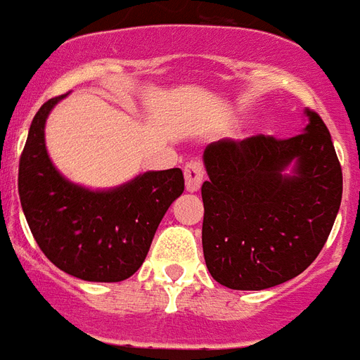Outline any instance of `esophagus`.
Here are the masks:
<instances>
[{
    "mask_svg": "<svg viewBox=\"0 0 360 360\" xmlns=\"http://www.w3.org/2000/svg\"><path fill=\"white\" fill-rule=\"evenodd\" d=\"M204 164L200 160L186 162L185 166V186L188 192H196L204 183Z\"/></svg>",
    "mask_w": 360,
    "mask_h": 360,
    "instance_id": "esophagus-1",
    "label": "esophagus"
}]
</instances>
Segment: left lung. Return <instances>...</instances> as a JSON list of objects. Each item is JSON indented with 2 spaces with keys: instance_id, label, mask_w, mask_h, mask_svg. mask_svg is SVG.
<instances>
[{
  "instance_id": "1",
  "label": "left lung",
  "mask_w": 360,
  "mask_h": 360,
  "mask_svg": "<svg viewBox=\"0 0 360 360\" xmlns=\"http://www.w3.org/2000/svg\"><path fill=\"white\" fill-rule=\"evenodd\" d=\"M289 139H221L204 150L202 245L217 283L262 290L306 270L321 253L342 202L330 131L314 111Z\"/></svg>"
}]
</instances>
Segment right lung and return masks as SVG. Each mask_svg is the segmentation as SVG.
Returning <instances> with one entry per match:
<instances>
[{"label": "right lung", "instance_id": "right-lung-1", "mask_svg": "<svg viewBox=\"0 0 360 360\" xmlns=\"http://www.w3.org/2000/svg\"><path fill=\"white\" fill-rule=\"evenodd\" d=\"M64 98L43 103L27 131L18 168L22 211L41 251L60 270L84 281H124L143 264L162 217L185 191L183 172H145L103 191L71 183L45 145L46 119Z\"/></svg>", "mask_w": 360, "mask_h": 360}]
</instances>
